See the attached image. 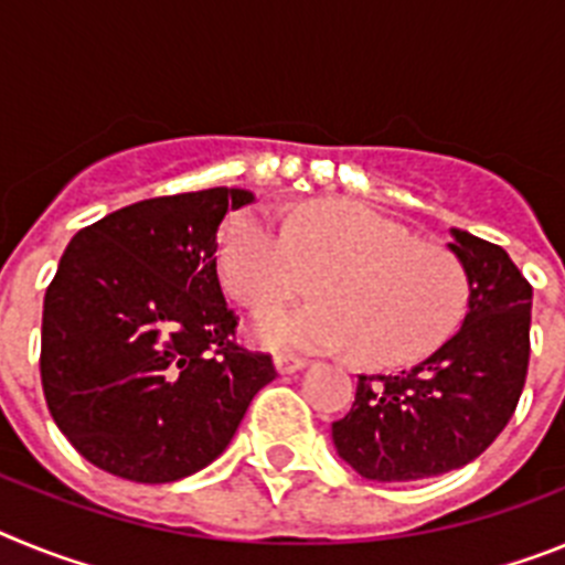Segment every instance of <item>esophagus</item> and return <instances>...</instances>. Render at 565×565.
Returning <instances> with one entry per match:
<instances>
[{"label":"esophagus","mask_w":565,"mask_h":565,"mask_svg":"<svg viewBox=\"0 0 565 565\" xmlns=\"http://www.w3.org/2000/svg\"><path fill=\"white\" fill-rule=\"evenodd\" d=\"M274 367H277L279 376H291V373L306 367V359L291 356V353H277V356H274Z\"/></svg>","instance_id":"34e87169"}]
</instances>
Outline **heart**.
Masks as SVG:
<instances>
[{
    "mask_svg": "<svg viewBox=\"0 0 565 565\" xmlns=\"http://www.w3.org/2000/svg\"><path fill=\"white\" fill-rule=\"evenodd\" d=\"M221 271L257 311L302 294L319 274V302L259 313L252 339L268 351H356L376 367L436 351L469 297L456 254L353 201L311 203L288 226L263 209L243 212L223 234Z\"/></svg>",
    "mask_w": 565,
    "mask_h": 565,
    "instance_id": "1",
    "label": "heart"
}]
</instances>
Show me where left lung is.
I'll return each instance as SVG.
<instances>
[{"instance_id":"obj_1","label":"left lung","mask_w":565,"mask_h":565,"mask_svg":"<svg viewBox=\"0 0 565 565\" xmlns=\"http://www.w3.org/2000/svg\"><path fill=\"white\" fill-rule=\"evenodd\" d=\"M450 237L469 286L461 328L411 371L362 373L351 413L331 424L339 458L367 481H422L476 461L521 398L532 286L495 243L461 228Z\"/></svg>"}]
</instances>
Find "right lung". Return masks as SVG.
Returning <instances> with one entry per match:
<instances>
[{
	"label": "right lung",
	"instance_id": "obj_1",
	"mask_svg": "<svg viewBox=\"0 0 565 565\" xmlns=\"http://www.w3.org/2000/svg\"><path fill=\"white\" fill-rule=\"evenodd\" d=\"M248 189L152 198L70 239L44 294L42 387L50 416L93 467L172 483L228 447L274 373L234 344L217 232Z\"/></svg>",
	"mask_w": 565,
	"mask_h": 565
}]
</instances>
